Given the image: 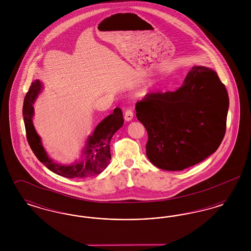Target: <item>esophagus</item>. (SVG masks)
<instances>
[{
	"mask_svg": "<svg viewBox=\"0 0 251 251\" xmlns=\"http://www.w3.org/2000/svg\"><path fill=\"white\" fill-rule=\"evenodd\" d=\"M133 118V113H132V110L131 108H128L126 111H125V114H124V119L126 121H131Z\"/></svg>",
	"mask_w": 251,
	"mask_h": 251,
	"instance_id": "1",
	"label": "esophagus"
}]
</instances>
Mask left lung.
<instances>
[{"mask_svg": "<svg viewBox=\"0 0 251 251\" xmlns=\"http://www.w3.org/2000/svg\"><path fill=\"white\" fill-rule=\"evenodd\" d=\"M228 96L215 71L194 67L176 91L152 92L136 102V118L148 131L146 153L164 170L201 163L222 142Z\"/></svg>", "mask_w": 251, "mask_h": 251, "instance_id": "obj_1", "label": "left lung"}]
</instances>
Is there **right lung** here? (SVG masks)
Returning <instances> with one entry per match:
<instances>
[{"label": "right lung", "mask_w": 251, "mask_h": 251, "mask_svg": "<svg viewBox=\"0 0 251 251\" xmlns=\"http://www.w3.org/2000/svg\"><path fill=\"white\" fill-rule=\"evenodd\" d=\"M42 89L43 84L39 80L33 82L24 98L23 108L26 137L36 158L50 171L65 178H86L101 173L111 160V138L124 123L121 109L116 108L113 114L97 125L93 133L88 136L79 160L70 166H64L54 163L49 157L33 124V104Z\"/></svg>", "instance_id": "right-lung-1"}]
</instances>
